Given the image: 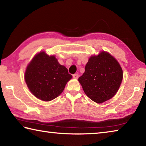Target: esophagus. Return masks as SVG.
I'll use <instances>...</instances> for the list:
<instances>
[{
	"label": "esophagus",
	"mask_w": 146,
	"mask_h": 146,
	"mask_svg": "<svg viewBox=\"0 0 146 146\" xmlns=\"http://www.w3.org/2000/svg\"><path fill=\"white\" fill-rule=\"evenodd\" d=\"M73 77L74 78H78V75L77 73H75V74H74V75H73Z\"/></svg>",
	"instance_id": "esophagus-1"
}]
</instances>
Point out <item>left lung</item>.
<instances>
[{
  "instance_id": "8db88e82",
  "label": "left lung",
  "mask_w": 146,
  "mask_h": 146,
  "mask_svg": "<svg viewBox=\"0 0 146 146\" xmlns=\"http://www.w3.org/2000/svg\"><path fill=\"white\" fill-rule=\"evenodd\" d=\"M123 72L116 59L105 51L92 56L78 78L86 95L94 102L101 104L114 96L119 89Z\"/></svg>"
}]
</instances>
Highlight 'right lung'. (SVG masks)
<instances>
[{
  "label": "right lung",
  "mask_w": 146,
  "mask_h": 146,
  "mask_svg": "<svg viewBox=\"0 0 146 146\" xmlns=\"http://www.w3.org/2000/svg\"><path fill=\"white\" fill-rule=\"evenodd\" d=\"M71 78L68 69L60 65L55 56H49L44 51L35 56L25 73L29 90L36 98L44 101L57 97Z\"/></svg>",
  "instance_id": "right-lung-1"
}]
</instances>
